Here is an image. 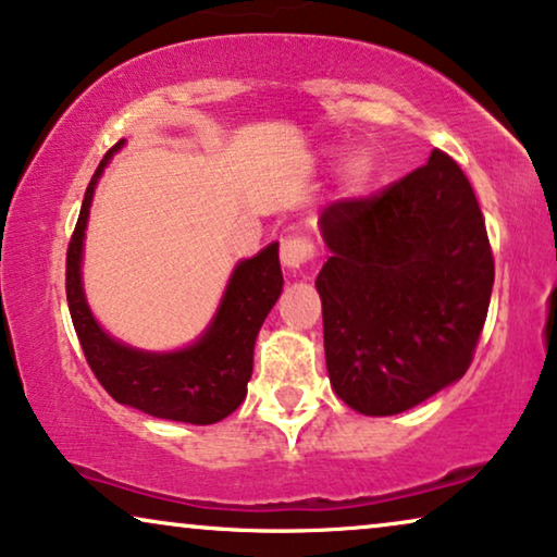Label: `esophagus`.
<instances>
[{
  "label": "esophagus",
  "mask_w": 557,
  "mask_h": 557,
  "mask_svg": "<svg viewBox=\"0 0 557 557\" xmlns=\"http://www.w3.org/2000/svg\"><path fill=\"white\" fill-rule=\"evenodd\" d=\"M314 258V243L304 235H288V238L281 243V263L286 269L299 271L304 263H309Z\"/></svg>",
  "instance_id": "1"
}]
</instances>
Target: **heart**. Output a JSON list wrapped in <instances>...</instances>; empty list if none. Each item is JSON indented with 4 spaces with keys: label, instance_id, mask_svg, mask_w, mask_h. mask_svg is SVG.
<instances>
[{
    "label": "heart",
    "instance_id": "heart-1",
    "mask_svg": "<svg viewBox=\"0 0 557 557\" xmlns=\"http://www.w3.org/2000/svg\"><path fill=\"white\" fill-rule=\"evenodd\" d=\"M342 177H345V182L352 189L362 187L370 177V159L364 154H352L345 162V166H342Z\"/></svg>",
    "mask_w": 557,
    "mask_h": 557
}]
</instances>
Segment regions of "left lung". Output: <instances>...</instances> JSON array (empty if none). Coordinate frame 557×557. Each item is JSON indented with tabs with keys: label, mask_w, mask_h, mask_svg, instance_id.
<instances>
[{
	"label": "left lung",
	"mask_w": 557,
	"mask_h": 557,
	"mask_svg": "<svg viewBox=\"0 0 557 557\" xmlns=\"http://www.w3.org/2000/svg\"><path fill=\"white\" fill-rule=\"evenodd\" d=\"M317 276L334 393L364 416H395L456 383L474 360L494 284L484 215L467 174L433 149L370 197L319 218Z\"/></svg>",
	"instance_id": "left-lung-1"
}]
</instances>
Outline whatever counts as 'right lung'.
<instances>
[{"label": "right lung", "instance_id": "obj_1", "mask_svg": "<svg viewBox=\"0 0 557 557\" xmlns=\"http://www.w3.org/2000/svg\"><path fill=\"white\" fill-rule=\"evenodd\" d=\"M121 144L101 159L83 197V208L67 243L65 294L83 355L113 400L166 421L210 425L223 421L246 400L253 372V345L263 319L284 288L278 243L235 265L231 284L208 332L177 352H141L111 339L90 314L81 284V253L96 182Z\"/></svg>", "mask_w": 557, "mask_h": 557}]
</instances>
